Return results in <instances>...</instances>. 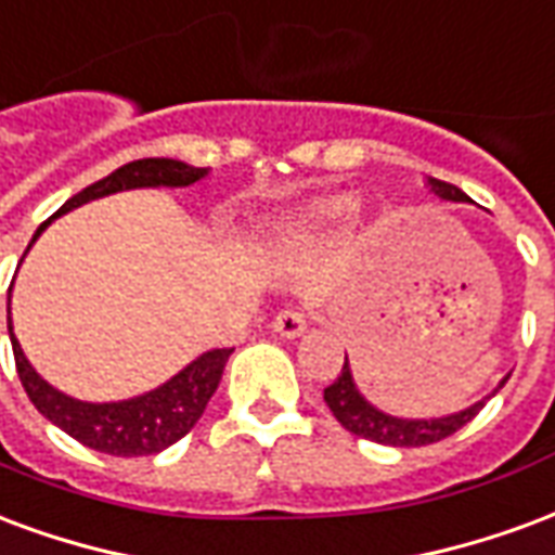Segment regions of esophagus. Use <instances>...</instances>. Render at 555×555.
<instances>
[{
    "label": "esophagus",
    "instance_id": "esophagus-1",
    "mask_svg": "<svg viewBox=\"0 0 555 555\" xmlns=\"http://www.w3.org/2000/svg\"><path fill=\"white\" fill-rule=\"evenodd\" d=\"M272 325L281 337L286 339L301 337V334L307 331V313L301 310V307H286V310H281V313L274 317Z\"/></svg>",
    "mask_w": 555,
    "mask_h": 555
}]
</instances>
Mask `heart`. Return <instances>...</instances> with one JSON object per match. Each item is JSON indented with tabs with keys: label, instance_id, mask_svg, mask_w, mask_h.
I'll return each mask as SVG.
<instances>
[{
	"label": "heart",
	"instance_id": "b5f03b06",
	"mask_svg": "<svg viewBox=\"0 0 555 555\" xmlns=\"http://www.w3.org/2000/svg\"><path fill=\"white\" fill-rule=\"evenodd\" d=\"M354 209H358L354 194H327V197H319L307 206L301 218H305L307 228H327V224H337V221L354 216Z\"/></svg>",
	"mask_w": 555,
	"mask_h": 555
}]
</instances>
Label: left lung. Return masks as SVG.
Returning a JSON list of instances; mask_svg holds the SVG:
<instances>
[{"label": "left lung", "mask_w": 555, "mask_h": 555, "mask_svg": "<svg viewBox=\"0 0 555 555\" xmlns=\"http://www.w3.org/2000/svg\"><path fill=\"white\" fill-rule=\"evenodd\" d=\"M431 185V192L440 194V197H447V201H467V194L461 192L459 185L443 183V180H428ZM508 378H503V384ZM500 384V387H503ZM493 396V393H491ZM325 402L331 408V414L337 416V423L351 435H358V438L375 440V443H384V447H426V443H438V440L449 438V435H455L459 428H464L470 423L473 416L479 414L485 408L488 399L482 402H476L467 411H461V414H449V416H438V420H399V416L382 414L378 408H372L361 393H358V387L351 382V372H349V358L343 363V370H339L337 382L327 384L325 387Z\"/></svg>", "instance_id": "8db88e82"}]
</instances>
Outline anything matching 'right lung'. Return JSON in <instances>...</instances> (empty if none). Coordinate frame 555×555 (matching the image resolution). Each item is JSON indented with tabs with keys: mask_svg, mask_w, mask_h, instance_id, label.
<instances>
[{
	"mask_svg": "<svg viewBox=\"0 0 555 555\" xmlns=\"http://www.w3.org/2000/svg\"><path fill=\"white\" fill-rule=\"evenodd\" d=\"M206 173V168H192L185 162L177 159H139L129 162L115 173H108L103 180H96L79 194H73L70 201L55 212L64 216L76 206L106 197V194L124 192V189H147V185H192ZM52 216V218H55ZM50 224V221H47ZM47 224H40L35 238L43 233ZM31 238V242H35ZM31 248V245H28ZM11 331V346H14V361H17V375L26 387L31 405L50 420L52 426L67 431L85 447L106 452V455H120V459H135V455H156L162 449H168L180 438H185L206 411V402L212 399L221 382L224 363L233 354V349H212L192 361L180 375H173L171 382L162 384L156 390L127 399V402H106V405H91L79 402L70 396L59 393L55 387L40 378L31 370L26 354L20 349L14 327Z\"/></svg>",
	"mask_w": 555,
	"mask_h": 555,
	"instance_id": "add662e5",
	"label": "right lung"
}]
</instances>
